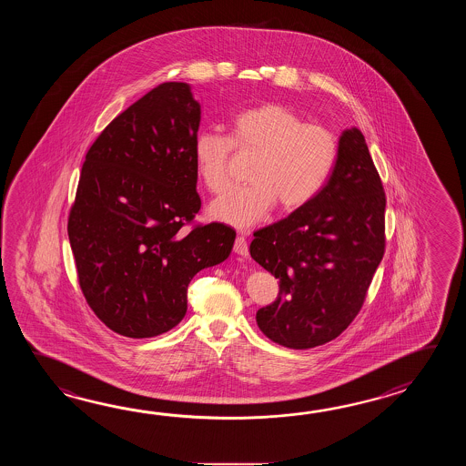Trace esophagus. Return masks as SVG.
I'll use <instances>...</instances> for the list:
<instances>
[{"mask_svg":"<svg viewBox=\"0 0 466 466\" xmlns=\"http://www.w3.org/2000/svg\"><path fill=\"white\" fill-rule=\"evenodd\" d=\"M235 253L239 255V257H248V245H247V238L243 237V235H239V237L235 239Z\"/></svg>","mask_w":466,"mask_h":466,"instance_id":"1","label":"esophagus"}]
</instances>
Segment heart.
<instances>
[{"mask_svg":"<svg viewBox=\"0 0 466 466\" xmlns=\"http://www.w3.org/2000/svg\"><path fill=\"white\" fill-rule=\"evenodd\" d=\"M233 147L255 153L248 169L251 183L215 199L208 213L219 223L239 229L265 219L277 201L287 211L305 207L323 189L338 158V138L331 129L305 123L285 105L263 103L231 119L229 138L217 131L197 135L195 167L211 193L228 187Z\"/></svg>","mask_w":466,"mask_h":466,"instance_id":"1","label":"heart"}]
</instances>
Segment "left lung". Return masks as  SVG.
Returning <instances> with one entry per match:
<instances>
[{"label": "left lung", "instance_id": "left-lung-1", "mask_svg": "<svg viewBox=\"0 0 466 466\" xmlns=\"http://www.w3.org/2000/svg\"><path fill=\"white\" fill-rule=\"evenodd\" d=\"M381 179L363 133L338 139L327 185L305 207L258 229L249 255L279 279L277 301L257 311L258 328L281 347H319L347 329L385 253Z\"/></svg>", "mask_w": 466, "mask_h": 466}]
</instances>
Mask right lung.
I'll list each match as a JSON object with an SVG mask.
<instances>
[{
    "instance_id": "right-lung-1",
    "label": "right lung",
    "mask_w": 466,
    "mask_h": 466,
    "mask_svg": "<svg viewBox=\"0 0 466 466\" xmlns=\"http://www.w3.org/2000/svg\"><path fill=\"white\" fill-rule=\"evenodd\" d=\"M201 106L188 83H163L113 119L89 148L68 219L79 287L118 335L151 338L187 313L193 277L229 257L223 223L199 211L193 141Z\"/></svg>"
}]
</instances>
